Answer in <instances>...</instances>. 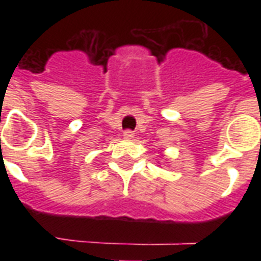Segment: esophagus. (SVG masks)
Instances as JSON below:
<instances>
[{"label":"esophagus","instance_id":"obj_1","mask_svg":"<svg viewBox=\"0 0 261 261\" xmlns=\"http://www.w3.org/2000/svg\"><path fill=\"white\" fill-rule=\"evenodd\" d=\"M123 137H124V139H127V141H131V139L134 138V133L130 130H127L123 133Z\"/></svg>","mask_w":261,"mask_h":261}]
</instances>
